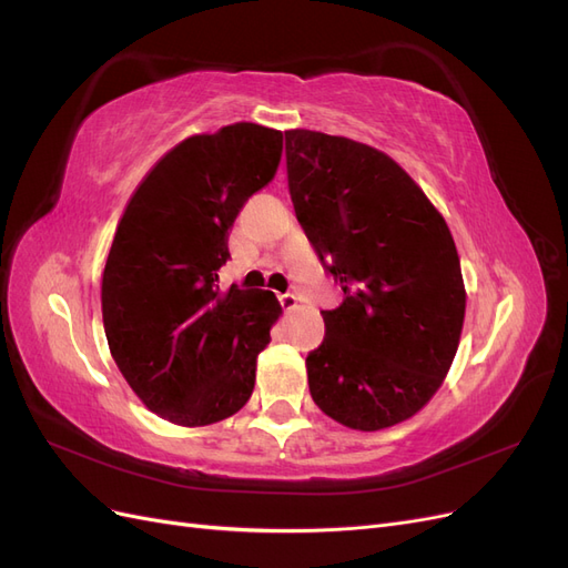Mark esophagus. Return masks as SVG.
Returning a JSON list of instances; mask_svg holds the SVG:
<instances>
[{"instance_id":"1","label":"esophagus","mask_w":568,"mask_h":568,"mask_svg":"<svg viewBox=\"0 0 568 568\" xmlns=\"http://www.w3.org/2000/svg\"><path fill=\"white\" fill-rule=\"evenodd\" d=\"M280 303H282V307H284L286 313H291V311H296V307H298V296L291 294V291H288V294L280 296Z\"/></svg>"}]
</instances>
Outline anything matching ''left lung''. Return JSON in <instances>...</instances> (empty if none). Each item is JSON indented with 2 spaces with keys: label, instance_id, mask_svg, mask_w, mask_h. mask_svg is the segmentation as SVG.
<instances>
[{
  "label": "left lung",
  "instance_id": "left-lung-1",
  "mask_svg": "<svg viewBox=\"0 0 568 568\" xmlns=\"http://www.w3.org/2000/svg\"><path fill=\"white\" fill-rule=\"evenodd\" d=\"M288 194L305 236L341 284L305 357L315 405L343 426L409 419L448 374L464 324L448 222L384 151L348 136L286 130Z\"/></svg>",
  "mask_w": 568,
  "mask_h": 568
}]
</instances>
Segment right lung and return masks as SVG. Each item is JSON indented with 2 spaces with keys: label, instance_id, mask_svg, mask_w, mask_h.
Listing matches in <instances>:
<instances>
[{
  "label": "right lung",
  "instance_id": "add662e5",
  "mask_svg": "<svg viewBox=\"0 0 568 568\" xmlns=\"http://www.w3.org/2000/svg\"><path fill=\"white\" fill-rule=\"evenodd\" d=\"M282 159V132L234 123L170 149L136 186L101 277V315L120 374L180 426L232 417L282 305L270 291L220 288L227 232Z\"/></svg>",
  "mask_w": 568,
  "mask_h": 568
}]
</instances>
